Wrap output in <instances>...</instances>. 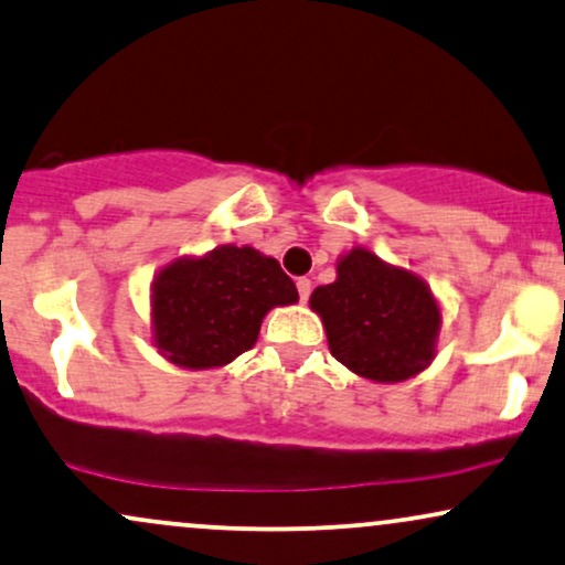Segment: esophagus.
<instances>
[{"instance_id":"obj_1","label":"esophagus","mask_w":565,"mask_h":565,"mask_svg":"<svg viewBox=\"0 0 565 565\" xmlns=\"http://www.w3.org/2000/svg\"><path fill=\"white\" fill-rule=\"evenodd\" d=\"M296 288H298V296H301V301L303 303L309 301V296H311V280H309V277H298Z\"/></svg>"}]
</instances>
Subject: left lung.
Returning a JSON list of instances; mask_svg holds the SVG:
<instances>
[{
    "label": "left lung",
    "instance_id": "8db88e82",
    "mask_svg": "<svg viewBox=\"0 0 565 565\" xmlns=\"http://www.w3.org/2000/svg\"><path fill=\"white\" fill-rule=\"evenodd\" d=\"M322 317L330 353L353 374L403 382L435 359L443 315L429 285L366 248L338 262V280L309 298Z\"/></svg>",
    "mask_w": 565,
    "mask_h": 565
}]
</instances>
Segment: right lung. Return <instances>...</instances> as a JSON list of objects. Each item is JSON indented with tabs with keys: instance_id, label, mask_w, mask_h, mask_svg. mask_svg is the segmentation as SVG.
Instances as JSON below:
<instances>
[{
	"instance_id": "right-lung-1",
	"label": "right lung",
	"mask_w": 565,
	"mask_h": 565,
	"mask_svg": "<svg viewBox=\"0 0 565 565\" xmlns=\"http://www.w3.org/2000/svg\"><path fill=\"white\" fill-rule=\"evenodd\" d=\"M296 301V282L256 248L220 246L183 256L151 285L154 345L183 369L225 366L254 348L269 309Z\"/></svg>"
}]
</instances>
